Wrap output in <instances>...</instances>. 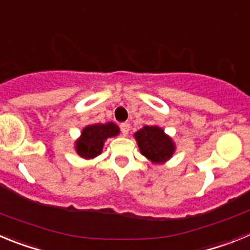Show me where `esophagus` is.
I'll use <instances>...</instances> for the list:
<instances>
[{
	"mask_svg": "<svg viewBox=\"0 0 250 250\" xmlns=\"http://www.w3.org/2000/svg\"><path fill=\"white\" fill-rule=\"evenodd\" d=\"M120 130L121 132H123V135H127L130 131V124L129 123L120 124Z\"/></svg>",
	"mask_w": 250,
	"mask_h": 250,
	"instance_id": "esophagus-1",
	"label": "esophagus"
}]
</instances>
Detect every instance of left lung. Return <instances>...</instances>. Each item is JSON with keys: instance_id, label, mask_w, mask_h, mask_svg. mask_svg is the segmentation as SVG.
Here are the masks:
<instances>
[{"instance_id": "obj_1", "label": "left lung", "mask_w": 250, "mask_h": 250, "mask_svg": "<svg viewBox=\"0 0 250 250\" xmlns=\"http://www.w3.org/2000/svg\"><path fill=\"white\" fill-rule=\"evenodd\" d=\"M134 136L141 154L155 164L169 160L175 151L174 141L159 126H144Z\"/></svg>"}]
</instances>
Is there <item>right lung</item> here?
I'll use <instances>...</instances> for the list:
<instances>
[{"label":"right lung","mask_w":250,"mask_h":250,"mask_svg":"<svg viewBox=\"0 0 250 250\" xmlns=\"http://www.w3.org/2000/svg\"><path fill=\"white\" fill-rule=\"evenodd\" d=\"M119 132V126L114 123L95 124L83 127L81 136L75 143L76 152L83 159L96 158L103 151L106 139L116 136Z\"/></svg>","instance_id":"add662e5"}]
</instances>
